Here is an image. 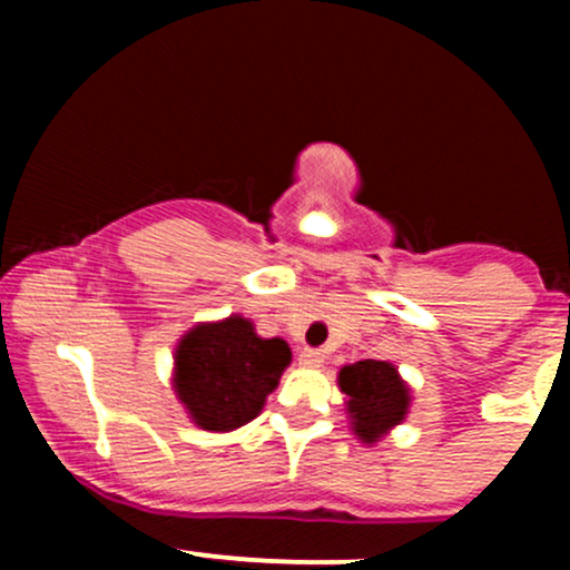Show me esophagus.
<instances>
[{
    "label": "esophagus",
    "mask_w": 570,
    "mask_h": 570,
    "mask_svg": "<svg viewBox=\"0 0 570 570\" xmlns=\"http://www.w3.org/2000/svg\"><path fill=\"white\" fill-rule=\"evenodd\" d=\"M324 351L322 348H303L299 351V364H305V367H322L324 364Z\"/></svg>",
    "instance_id": "1"
}]
</instances>
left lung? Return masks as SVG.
Returning a JSON list of instances; mask_svg holds the SVG:
<instances>
[{
	"instance_id": "left-lung-1",
	"label": "left lung",
	"mask_w": 570,
	"mask_h": 570,
	"mask_svg": "<svg viewBox=\"0 0 570 570\" xmlns=\"http://www.w3.org/2000/svg\"><path fill=\"white\" fill-rule=\"evenodd\" d=\"M337 381L340 391L348 396L345 404H348L351 423L358 440L377 442V436H383L407 415V385L399 377L394 364L364 358V362L340 370Z\"/></svg>"
}]
</instances>
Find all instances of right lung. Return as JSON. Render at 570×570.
Segmentation results:
<instances>
[{
	"instance_id": "obj_1",
	"label": "right lung",
	"mask_w": 570,
	"mask_h": 570,
	"mask_svg": "<svg viewBox=\"0 0 570 570\" xmlns=\"http://www.w3.org/2000/svg\"><path fill=\"white\" fill-rule=\"evenodd\" d=\"M289 362L284 340H263L252 322L230 316L181 337L174 389L200 429L233 431L259 415Z\"/></svg>"
}]
</instances>
